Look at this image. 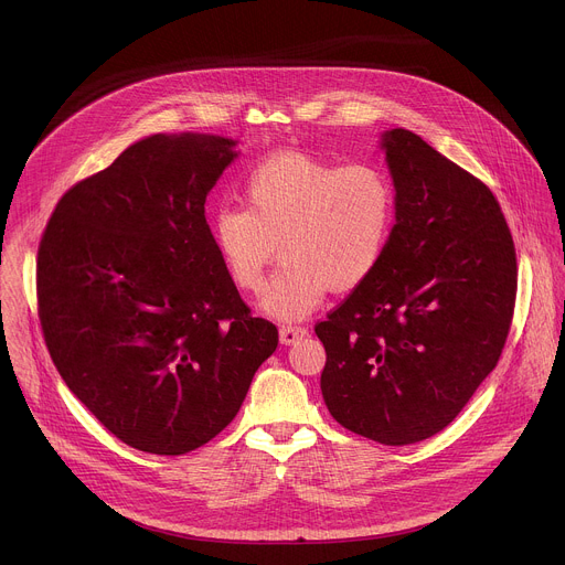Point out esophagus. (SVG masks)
Here are the masks:
<instances>
[{"mask_svg": "<svg viewBox=\"0 0 565 565\" xmlns=\"http://www.w3.org/2000/svg\"><path fill=\"white\" fill-rule=\"evenodd\" d=\"M306 335H308V331H306L303 327H292V324H288V327H281V329H279V340H281V344H286V347L297 344V342L303 340Z\"/></svg>", "mask_w": 565, "mask_h": 565, "instance_id": "1", "label": "esophagus"}]
</instances>
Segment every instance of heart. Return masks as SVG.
Instances as JSON below:
<instances>
[{
  "label": "heart",
  "instance_id": "heart-1",
  "mask_svg": "<svg viewBox=\"0 0 565 565\" xmlns=\"http://www.w3.org/2000/svg\"><path fill=\"white\" fill-rule=\"evenodd\" d=\"M244 207H218L210 232L227 277L259 290L275 244L284 262L259 308L281 321L306 317L324 292H347L380 268L395 225V188L373 166H338L279 151L246 177Z\"/></svg>",
  "mask_w": 565,
  "mask_h": 565
}]
</instances>
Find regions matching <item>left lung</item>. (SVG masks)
<instances>
[{
	"label": "left lung",
	"instance_id": "obj_1",
	"mask_svg": "<svg viewBox=\"0 0 565 565\" xmlns=\"http://www.w3.org/2000/svg\"><path fill=\"white\" fill-rule=\"evenodd\" d=\"M380 149L395 188L388 250L327 321L321 395L331 416L382 445L443 431L505 347L516 253L499 201L409 129Z\"/></svg>",
	"mask_w": 565,
	"mask_h": 565
}]
</instances>
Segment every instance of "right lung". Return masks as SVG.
I'll use <instances>...</instances> for the list:
<instances>
[{
    "mask_svg": "<svg viewBox=\"0 0 565 565\" xmlns=\"http://www.w3.org/2000/svg\"><path fill=\"white\" fill-rule=\"evenodd\" d=\"M234 147L192 131L140 138L60 199L40 244V321L62 380L147 454L221 434L279 344L241 301L205 221Z\"/></svg>",
    "mask_w": 565,
    "mask_h": 565,
    "instance_id": "obj_1",
    "label": "right lung"
}]
</instances>
